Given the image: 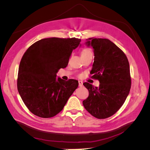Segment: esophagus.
Instances as JSON below:
<instances>
[{"instance_id": "1", "label": "esophagus", "mask_w": 150, "mask_h": 150, "mask_svg": "<svg viewBox=\"0 0 150 150\" xmlns=\"http://www.w3.org/2000/svg\"><path fill=\"white\" fill-rule=\"evenodd\" d=\"M78 83H79V87H82V86H83V84L82 81H79Z\"/></svg>"}]
</instances>
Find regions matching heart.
<instances>
[{
    "instance_id": "heart-1",
    "label": "heart",
    "mask_w": 150,
    "mask_h": 150,
    "mask_svg": "<svg viewBox=\"0 0 150 150\" xmlns=\"http://www.w3.org/2000/svg\"><path fill=\"white\" fill-rule=\"evenodd\" d=\"M88 55H93L91 50L89 48H84L81 51V56Z\"/></svg>"
}]
</instances>
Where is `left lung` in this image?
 Returning <instances> with one entry per match:
<instances>
[{"label": "left lung", "instance_id": "obj_1", "mask_svg": "<svg viewBox=\"0 0 150 150\" xmlns=\"http://www.w3.org/2000/svg\"><path fill=\"white\" fill-rule=\"evenodd\" d=\"M88 40L86 44L91 45L94 54L91 78L100 83L99 87L83 83L89 91V96L83 104L92 116L105 119L120 110L129 93V64L124 52L111 40L101 38Z\"/></svg>", "mask_w": 150, "mask_h": 150}]
</instances>
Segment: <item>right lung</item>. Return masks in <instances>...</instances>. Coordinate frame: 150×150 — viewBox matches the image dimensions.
<instances>
[{"instance_id":"right-lung-1","label":"right lung","mask_w":150,"mask_h":150,"mask_svg":"<svg viewBox=\"0 0 150 150\" xmlns=\"http://www.w3.org/2000/svg\"><path fill=\"white\" fill-rule=\"evenodd\" d=\"M81 39L50 38L40 39L26 50L17 76V89L28 110L35 116L49 118L60 112L78 87V81H67L56 73L66 67Z\"/></svg>"}]
</instances>
